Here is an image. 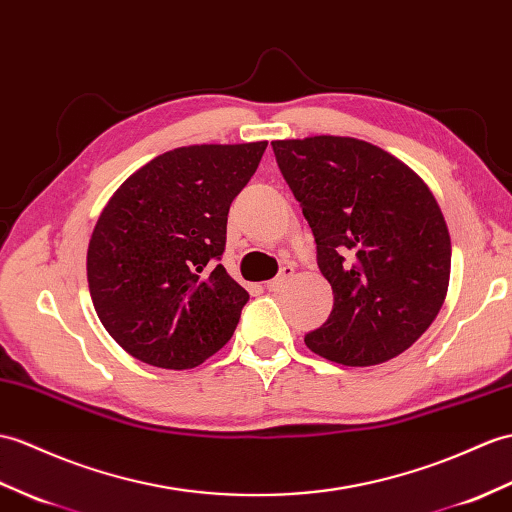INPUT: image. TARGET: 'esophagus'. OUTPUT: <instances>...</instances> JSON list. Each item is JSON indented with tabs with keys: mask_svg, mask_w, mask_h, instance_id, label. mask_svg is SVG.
Masks as SVG:
<instances>
[{
	"mask_svg": "<svg viewBox=\"0 0 512 512\" xmlns=\"http://www.w3.org/2000/svg\"><path fill=\"white\" fill-rule=\"evenodd\" d=\"M292 275H294V268H292V266H283V270L279 272V277L270 279V281L266 283V290H270V292H279V290L283 288V285L292 279Z\"/></svg>",
	"mask_w": 512,
	"mask_h": 512,
	"instance_id": "1",
	"label": "esophagus"
}]
</instances>
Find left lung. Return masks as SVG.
I'll return each instance as SVG.
<instances>
[{
  "label": "left lung",
  "mask_w": 512,
  "mask_h": 512,
  "mask_svg": "<svg viewBox=\"0 0 512 512\" xmlns=\"http://www.w3.org/2000/svg\"><path fill=\"white\" fill-rule=\"evenodd\" d=\"M272 150L334 290V310L305 344L344 366L397 358L434 323L449 288L451 240L430 187L355 137L277 139Z\"/></svg>",
  "instance_id": "1"
}]
</instances>
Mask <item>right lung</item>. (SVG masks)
Listing matches in <instances>:
<instances>
[{
    "instance_id": "right-lung-1",
    "label": "right lung",
    "mask_w": 512,
    "mask_h": 512,
    "mask_svg": "<svg viewBox=\"0 0 512 512\" xmlns=\"http://www.w3.org/2000/svg\"><path fill=\"white\" fill-rule=\"evenodd\" d=\"M268 141L159 154L106 202L87 248L95 312L133 358L183 371L229 342L248 292L218 259Z\"/></svg>"
}]
</instances>
